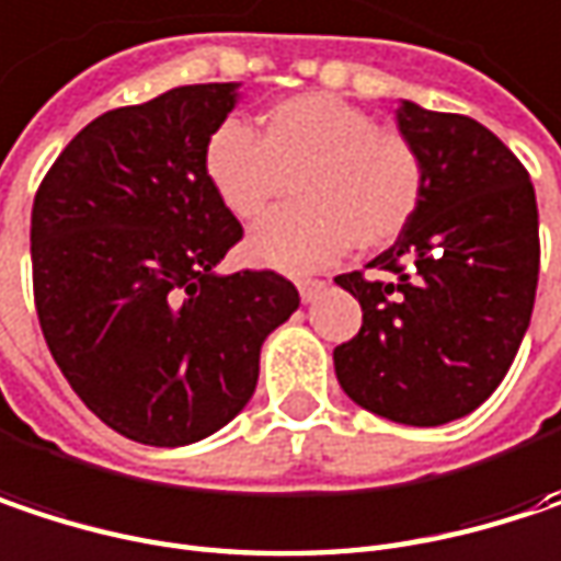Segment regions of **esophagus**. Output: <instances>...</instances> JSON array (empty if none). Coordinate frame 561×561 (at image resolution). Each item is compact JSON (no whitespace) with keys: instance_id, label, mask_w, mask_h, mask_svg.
<instances>
[{"instance_id":"1","label":"esophagus","mask_w":561,"mask_h":561,"mask_svg":"<svg viewBox=\"0 0 561 561\" xmlns=\"http://www.w3.org/2000/svg\"><path fill=\"white\" fill-rule=\"evenodd\" d=\"M295 285H298V295H301L305 301H311V298L324 288V282L321 279H295Z\"/></svg>"}]
</instances>
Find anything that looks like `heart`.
Returning <instances> with one entry per match:
<instances>
[{
	"mask_svg": "<svg viewBox=\"0 0 561 561\" xmlns=\"http://www.w3.org/2000/svg\"><path fill=\"white\" fill-rule=\"evenodd\" d=\"M202 170L218 202L240 221H260L288 192L301 205L250 233V256L279 270L333 263L350 243L382 250L424 202L417 147L328 92L282 99L260 115V134L240 122L211 130Z\"/></svg>",
	"mask_w": 561,
	"mask_h": 561,
	"instance_id": "1",
	"label": "heart"
}]
</instances>
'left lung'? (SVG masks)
<instances>
[{"label":"left lung","mask_w":561,"mask_h":561,"mask_svg":"<svg viewBox=\"0 0 561 561\" xmlns=\"http://www.w3.org/2000/svg\"><path fill=\"white\" fill-rule=\"evenodd\" d=\"M398 128L424 160V202L366 266L376 276H336L359 301L363 328L333 350V366L359 408L436 427L472 414L520 350L539 215L530 173L484 125L401 102Z\"/></svg>","instance_id":"left-lung-1"}]
</instances>
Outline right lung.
<instances>
[{"label":"right lung","instance_id":"obj_1","mask_svg":"<svg viewBox=\"0 0 561 561\" xmlns=\"http://www.w3.org/2000/svg\"><path fill=\"white\" fill-rule=\"evenodd\" d=\"M240 82L179 85L99 115L41 179L34 308L82 404L147 446L221 431L260 379V346L298 308L273 270L218 276L243 237L202 150Z\"/></svg>","mask_w":561,"mask_h":561}]
</instances>
